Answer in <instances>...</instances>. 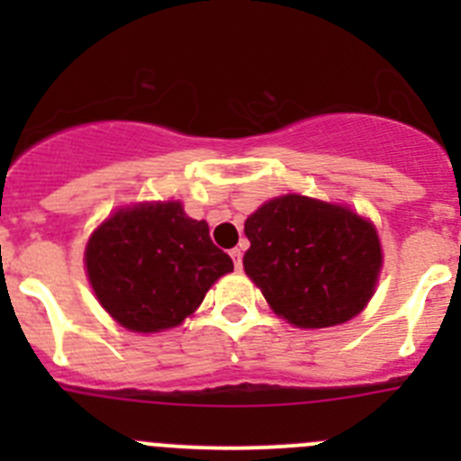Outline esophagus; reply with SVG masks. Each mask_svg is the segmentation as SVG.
<instances>
[{
  "label": "esophagus",
  "instance_id": "34e87169",
  "mask_svg": "<svg viewBox=\"0 0 461 461\" xmlns=\"http://www.w3.org/2000/svg\"><path fill=\"white\" fill-rule=\"evenodd\" d=\"M230 257L234 258V265H236V269H240V267H243V252H240L239 248H234V249H231V252H230Z\"/></svg>",
  "mask_w": 461,
  "mask_h": 461
}]
</instances>
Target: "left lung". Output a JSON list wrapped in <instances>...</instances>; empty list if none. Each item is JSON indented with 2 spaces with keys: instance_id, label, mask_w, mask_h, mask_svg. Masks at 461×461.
<instances>
[{
  "instance_id": "8db88e82",
  "label": "left lung",
  "mask_w": 461,
  "mask_h": 461,
  "mask_svg": "<svg viewBox=\"0 0 461 461\" xmlns=\"http://www.w3.org/2000/svg\"><path fill=\"white\" fill-rule=\"evenodd\" d=\"M245 274L278 317L299 328L346 323L366 308L381 269L375 227L341 204L274 198L245 221Z\"/></svg>"
}]
</instances>
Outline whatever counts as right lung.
<instances>
[{
	"label": "right lung",
	"instance_id": "obj_1",
	"mask_svg": "<svg viewBox=\"0 0 461 461\" xmlns=\"http://www.w3.org/2000/svg\"><path fill=\"white\" fill-rule=\"evenodd\" d=\"M86 272L102 308L133 332L180 325L234 263L180 203L120 209L86 245Z\"/></svg>",
	"mask_w": 461,
	"mask_h": 461
}]
</instances>
